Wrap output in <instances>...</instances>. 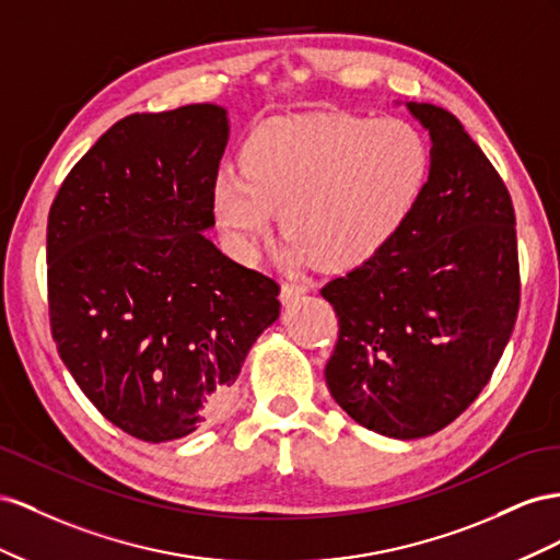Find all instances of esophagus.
Here are the masks:
<instances>
[{
	"label": "esophagus",
	"instance_id": "esophagus-1",
	"mask_svg": "<svg viewBox=\"0 0 560 560\" xmlns=\"http://www.w3.org/2000/svg\"><path fill=\"white\" fill-rule=\"evenodd\" d=\"M307 293V289L305 285H300V283H291V281H283L281 283V302L283 305H291V302H295V300H300L302 295Z\"/></svg>",
	"mask_w": 560,
	"mask_h": 560
}]
</instances>
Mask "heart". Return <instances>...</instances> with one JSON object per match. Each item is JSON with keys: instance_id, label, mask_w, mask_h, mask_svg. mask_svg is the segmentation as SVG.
I'll return each instance as SVG.
<instances>
[{"instance_id": "heart-1", "label": "heart", "mask_w": 560, "mask_h": 560, "mask_svg": "<svg viewBox=\"0 0 560 560\" xmlns=\"http://www.w3.org/2000/svg\"><path fill=\"white\" fill-rule=\"evenodd\" d=\"M429 171V142L406 119L277 117L246 138L238 166L218 168L211 203L238 258L258 253L279 209L285 262L347 271L404 230Z\"/></svg>"}]
</instances>
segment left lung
<instances>
[{
	"label": "left lung",
	"mask_w": 560,
	"mask_h": 560,
	"mask_svg": "<svg viewBox=\"0 0 560 560\" xmlns=\"http://www.w3.org/2000/svg\"><path fill=\"white\" fill-rule=\"evenodd\" d=\"M429 131L431 171L404 230L322 295L340 338L330 396L389 439H424L481 394L516 324L521 281L511 197L455 115L406 103Z\"/></svg>",
	"instance_id": "1"
}]
</instances>
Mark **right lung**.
<instances>
[{
	"label": "right lung",
	"mask_w": 560,
	"mask_h": 560,
	"mask_svg": "<svg viewBox=\"0 0 560 560\" xmlns=\"http://www.w3.org/2000/svg\"><path fill=\"white\" fill-rule=\"evenodd\" d=\"M230 140L228 109L124 117L60 185L46 228L49 316L89 401L148 443L220 418L279 285L203 232Z\"/></svg>",
	"instance_id": "1"
}]
</instances>
